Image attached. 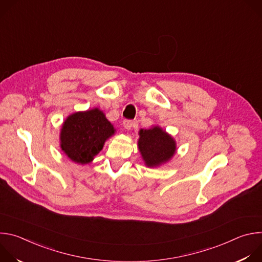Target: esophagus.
<instances>
[{
	"label": "esophagus",
	"instance_id": "esophagus-1",
	"mask_svg": "<svg viewBox=\"0 0 262 262\" xmlns=\"http://www.w3.org/2000/svg\"><path fill=\"white\" fill-rule=\"evenodd\" d=\"M133 125H134V122L132 121V120H124L123 121V127L125 128V129H127V130H129L132 127H133Z\"/></svg>",
	"mask_w": 262,
	"mask_h": 262
}]
</instances>
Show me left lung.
<instances>
[{"instance_id": "obj_1", "label": "left lung", "mask_w": 262, "mask_h": 262, "mask_svg": "<svg viewBox=\"0 0 262 262\" xmlns=\"http://www.w3.org/2000/svg\"><path fill=\"white\" fill-rule=\"evenodd\" d=\"M138 149L146 167L157 168L167 164L175 156V139L159 125L139 130Z\"/></svg>"}]
</instances>
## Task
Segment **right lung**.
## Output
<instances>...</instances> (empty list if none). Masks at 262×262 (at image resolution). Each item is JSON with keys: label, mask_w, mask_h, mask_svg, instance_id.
Returning <instances> with one entry per match:
<instances>
[{"label": "right lung", "mask_w": 262, "mask_h": 262, "mask_svg": "<svg viewBox=\"0 0 262 262\" xmlns=\"http://www.w3.org/2000/svg\"><path fill=\"white\" fill-rule=\"evenodd\" d=\"M116 129L98 107L74 112L63 122L60 130V147L73 163H91Z\"/></svg>", "instance_id": "obj_1"}]
</instances>
